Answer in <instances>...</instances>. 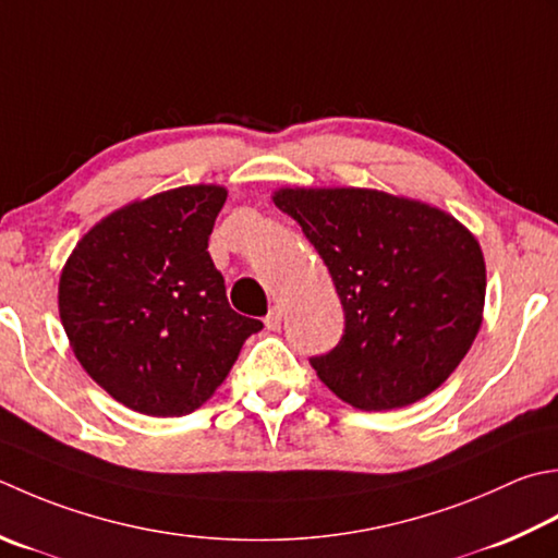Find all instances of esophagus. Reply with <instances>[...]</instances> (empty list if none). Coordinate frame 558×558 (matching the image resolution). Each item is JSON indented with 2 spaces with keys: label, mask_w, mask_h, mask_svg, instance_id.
Returning a JSON list of instances; mask_svg holds the SVG:
<instances>
[{
  "label": "esophagus",
  "mask_w": 558,
  "mask_h": 558,
  "mask_svg": "<svg viewBox=\"0 0 558 558\" xmlns=\"http://www.w3.org/2000/svg\"><path fill=\"white\" fill-rule=\"evenodd\" d=\"M266 326L270 331H278L280 324H282V310L280 307H272L268 314H266Z\"/></svg>",
  "instance_id": "34e87169"
}]
</instances>
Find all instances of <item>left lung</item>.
Returning a JSON list of instances; mask_svg holds the SVG:
<instances>
[{"instance_id":"8db88e82","label":"left lung","mask_w":558,"mask_h":558,"mask_svg":"<svg viewBox=\"0 0 558 558\" xmlns=\"http://www.w3.org/2000/svg\"><path fill=\"white\" fill-rule=\"evenodd\" d=\"M331 272L343 336L312 355L316 375L360 411L428 397L482 326L486 266L476 239L438 207L363 189L276 193Z\"/></svg>"}]
</instances>
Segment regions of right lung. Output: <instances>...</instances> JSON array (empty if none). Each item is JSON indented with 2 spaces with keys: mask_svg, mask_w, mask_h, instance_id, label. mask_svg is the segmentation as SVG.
<instances>
[{
  "mask_svg": "<svg viewBox=\"0 0 558 558\" xmlns=\"http://www.w3.org/2000/svg\"><path fill=\"white\" fill-rule=\"evenodd\" d=\"M220 185L133 203L86 234L60 278V319L82 367L147 416H185L213 397L264 324L227 302L210 242Z\"/></svg>",
  "mask_w": 558,
  "mask_h": 558,
  "instance_id": "obj_1",
  "label": "right lung"
}]
</instances>
